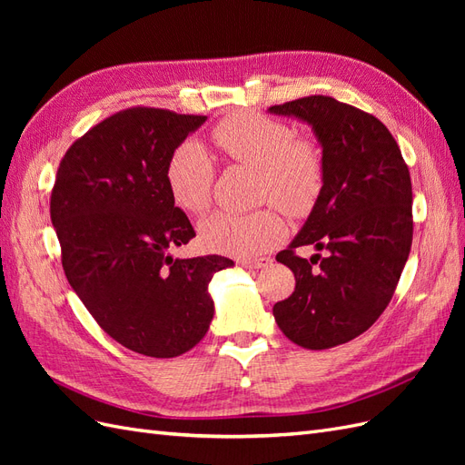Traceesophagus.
Segmentation results:
<instances>
[{
	"mask_svg": "<svg viewBox=\"0 0 465 465\" xmlns=\"http://www.w3.org/2000/svg\"><path fill=\"white\" fill-rule=\"evenodd\" d=\"M241 263L246 267H252V270H260V267H267L272 263V258L265 256H252V258H241Z\"/></svg>",
	"mask_w": 465,
	"mask_h": 465,
	"instance_id": "obj_1",
	"label": "esophagus"
}]
</instances>
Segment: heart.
Returning a JSON list of instances; mask_svg holds the SVG:
<instances>
[{"mask_svg":"<svg viewBox=\"0 0 465 465\" xmlns=\"http://www.w3.org/2000/svg\"><path fill=\"white\" fill-rule=\"evenodd\" d=\"M211 142L229 161L260 171V202L275 203L291 217L316 205L326 180V159L314 137L294 135L283 120L238 112L211 130ZM215 164L198 143H182L164 168L166 190L178 209L202 215L211 205ZM285 221L273 207L246 215L213 213L200 223L202 242L224 254H258L283 241Z\"/></svg>","mask_w":465,"mask_h":465,"instance_id":"b5f03b06","label":"heart"}]
</instances>
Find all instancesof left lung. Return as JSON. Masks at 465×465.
<instances>
[{
	"instance_id": "obj_1",
	"label": "left lung",
	"mask_w": 465,
	"mask_h": 465,
	"mask_svg": "<svg viewBox=\"0 0 465 465\" xmlns=\"http://www.w3.org/2000/svg\"><path fill=\"white\" fill-rule=\"evenodd\" d=\"M270 112L311 124L326 159L311 217L275 256L297 285L273 316L292 343L330 349L367 331L398 287L413 241L410 168L382 122L331 96H302ZM308 243L329 256L297 257Z\"/></svg>"
}]
</instances>
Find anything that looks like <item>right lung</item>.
<instances>
[{"label": "right lung", "mask_w": 465, "mask_h": 465, "mask_svg": "<svg viewBox=\"0 0 465 465\" xmlns=\"http://www.w3.org/2000/svg\"><path fill=\"white\" fill-rule=\"evenodd\" d=\"M205 116L132 106L81 135L64 154L50 195L62 265L112 340L171 359L202 341L213 320L207 285L224 256L168 254L195 236L166 190L173 151Z\"/></svg>", "instance_id": "1"}]
</instances>
